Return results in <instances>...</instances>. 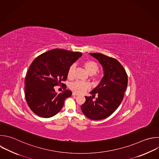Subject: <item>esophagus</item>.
Segmentation results:
<instances>
[{
	"instance_id": "obj_1",
	"label": "esophagus",
	"mask_w": 159,
	"mask_h": 159,
	"mask_svg": "<svg viewBox=\"0 0 159 159\" xmlns=\"http://www.w3.org/2000/svg\"><path fill=\"white\" fill-rule=\"evenodd\" d=\"M72 95H73V96H78V93H72Z\"/></svg>"
}]
</instances>
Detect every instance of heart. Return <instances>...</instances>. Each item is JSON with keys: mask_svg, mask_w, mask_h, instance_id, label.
<instances>
[{"mask_svg": "<svg viewBox=\"0 0 159 159\" xmlns=\"http://www.w3.org/2000/svg\"><path fill=\"white\" fill-rule=\"evenodd\" d=\"M83 66L84 68L86 71L88 73L89 75H94L97 71L98 70V65L96 62H95L93 60H86L83 61ZM75 71V66L71 65L68 71V78L69 79H72L73 78L74 73ZM95 76L94 78V80L96 81L99 80L101 78V75L97 74L94 75ZM89 85L88 83L81 82V81H75L71 84L70 88L72 91H73L75 93H82L84 92L86 90L89 89Z\"/></svg>", "mask_w": 159, "mask_h": 159, "instance_id": "1", "label": "heart"}]
</instances>
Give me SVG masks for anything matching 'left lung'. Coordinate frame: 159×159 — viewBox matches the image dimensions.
Returning <instances> with one entry per match:
<instances>
[{"mask_svg":"<svg viewBox=\"0 0 159 159\" xmlns=\"http://www.w3.org/2000/svg\"><path fill=\"white\" fill-rule=\"evenodd\" d=\"M89 54L101 65L104 76L98 86L90 92L92 97L97 95L98 98L93 102L91 97L85 96L86 101L81 109L88 118L101 120L111 115L122 101L127 86V75L117 60L99 53Z\"/></svg>","mask_w":159,"mask_h":159,"instance_id":"obj_1","label":"left lung"}]
</instances>
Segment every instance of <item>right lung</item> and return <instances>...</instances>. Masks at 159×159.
<instances>
[{"mask_svg": "<svg viewBox=\"0 0 159 159\" xmlns=\"http://www.w3.org/2000/svg\"><path fill=\"white\" fill-rule=\"evenodd\" d=\"M81 55L80 52L55 48L33 61L25 78V95L29 107L35 114L49 118L61 111L65 99L70 97L72 92L66 89L58 94L54 88L66 81L70 67Z\"/></svg>", "mask_w": 159, "mask_h": 159, "instance_id": "1", "label": "right lung"}]
</instances>
